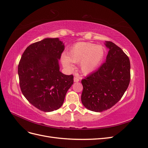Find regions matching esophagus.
<instances>
[{
  "mask_svg": "<svg viewBox=\"0 0 148 148\" xmlns=\"http://www.w3.org/2000/svg\"><path fill=\"white\" fill-rule=\"evenodd\" d=\"M74 80V82H78L79 81V78L77 77H75L73 78Z\"/></svg>",
  "mask_w": 148,
  "mask_h": 148,
  "instance_id": "obj_1",
  "label": "esophagus"
}]
</instances>
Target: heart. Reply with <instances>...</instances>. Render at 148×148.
<instances>
[{
    "instance_id": "obj_1",
    "label": "heart",
    "mask_w": 148,
    "mask_h": 148,
    "mask_svg": "<svg viewBox=\"0 0 148 148\" xmlns=\"http://www.w3.org/2000/svg\"><path fill=\"white\" fill-rule=\"evenodd\" d=\"M105 49L101 45L89 42H78L71 47L67 56H62V65L65 69L72 70L74 63H79V68L84 75L94 72L104 60Z\"/></svg>"
}]
</instances>
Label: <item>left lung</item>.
Returning a JSON list of instances; mask_svg holds the SVG:
<instances>
[{
    "label": "left lung",
    "instance_id": "1",
    "mask_svg": "<svg viewBox=\"0 0 148 148\" xmlns=\"http://www.w3.org/2000/svg\"><path fill=\"white\" fill-rule=\"evenodd\" d=\"M105 62L82 80V102L88 110L101 112L114 106L126 91L130 80V62L122 49L110 41Z\"/></svg>",
    "mask_w": 148,
    "mask_h": 148
}]
</instances>
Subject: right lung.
Segmentation results:
<instances>
[{
    "mask_svg": "<svg viewBox=\"0 0 148 148\" xmlns=\"http://www.w3.org/2000/svg\"><path fill=\"white\" fill-rule=\"evenodd\" d=\"M64 49L59 38H45L26 48L18 65L22 93L33 106L46 112L60 108L73 84L72 75L60 71L59 60Z\"/></svg>",
    "mask_w": 148,
    "mask_h": 148,
    "instance_id": "add662e5",
    "label": "right lung"
}]
</instances>
